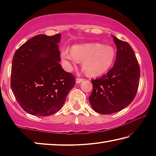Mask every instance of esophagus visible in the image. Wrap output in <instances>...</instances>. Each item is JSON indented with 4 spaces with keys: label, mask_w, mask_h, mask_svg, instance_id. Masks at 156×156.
Here are the masks:
<instances>
[{
    "label": "esophagus",
    "mask_w": 156,
    "mask_h": 156,
    "mask_svg": "<svg viewBox=\"0 0 156 156\" xmlns=\"http://www.w3.org/2000/svg\"><path fill=\"white\" fill-rule=\"evenodd\" d=\"M83 80H84V79H83V78H76V83H78V84H79V83H82V82H83Z\"/></svg>",
    "instance_id": "1"
}]
</instances>
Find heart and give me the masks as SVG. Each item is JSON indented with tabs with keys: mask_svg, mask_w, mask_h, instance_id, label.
Instances as JSON below:
<instances>
[{
	"mask_svg": "<svg viewBox=\"0 0 156 156\" xmlns=\"http://www.w3.org/2000/svg\"><path fill=\"white\" fill-rule=\"evenodd\" d=\"M61 56L68 67L82 62L87 75L98 76L107 72L115 62L116 51L114 47L99 43L76 44L72 49H63Z\"/></svg>",
	"mask_w": 156,
	"mask_h": 156,
	"instance_id": "1",
	"label": "heart"
}]
</instances>
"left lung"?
Instances as JSON below:
<instances>
[{
	"label": "left lung",
	"mask_w": 156,
	"mask_h": 156,
	"mask_svg": "<svg viewBox=\"0 0 156 156\" xmlns=\"http://www.w3.org/2000/svg\"><path fill=\"white\" fill-rule=\"evenodd\" d=\"M112 36L117 47L114 65L103 76L91 80L93 91L89 97L93 109L102 114L118 112L131 104L140 76L138 60L130 44Z\"/></svg>",
	"instance_id": "left-lung-1"
}]
</instances>
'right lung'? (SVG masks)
Returning <instances> with one entry per match:
<instances>
[{
  "instance_id": "obj_1",
  "label": "right lung",
  "mask_w": 156,
  "mask_h": 156,
  "mask_svg": "<svg viewBox=\"0 0 156 156\" xmlns=\"http://www.w3.org/2000/svg\"><path fill=\"white\" fill-rule=\"evenodd\" d=\"M61 34H40L22 44L14 55L11 88L18 103L34 115H51L61 109L76 84L60 64Z\"/></svg>"
}]
</instances>
